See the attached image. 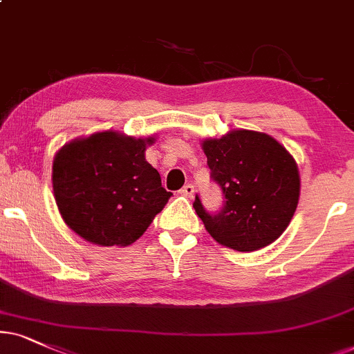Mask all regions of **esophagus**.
<instances>
[{
    "label": "esophagus",
    "instance_id": "esophagus-1",
    "mask_svg": "<svg viewBox=\"0 0 354 354\" xmlns=\"http://www.w3.org/2000/svg\"><path fill=\"white\" fill-rule=\"evenodd\" d=\"M180 194L185 196V198H192V196H194V186H192V185L183 186L180 189Z\"/></svg>",
    "mask_w": 354,
    "mask_h": 354
}]
</instances>
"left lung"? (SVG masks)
<instances>
[{
  "label": "left lung",
  "instance_id": "8db88e82",
  "mask_svg": "<svg viewBox=\"0 0 354 354\" xmlns=\"http://www.w3.org/2000/svg\"><path fill=\"white\" fill-rule=\"evenodd\" d=\"M210 178L221 186L223 205L207 212L196 194V214L210 236L236 252H254L272 243L297 209L301 178L296 160L268 133L232 131L205 138Z\"/></svg>",
  "mask_w": 354,
  "mask_h": 354
}]
</instances>
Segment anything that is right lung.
<instances>
[{
  "label": "right lung",
  "instance_id": "1",
  "mask_svg": "<svg viewBox=\"0 0 354 354\" xmlns=\"http://www.w3.org/2000/svg\"><path fill=\"white\" fill-rule=\"evenodd\" d=\"M153 140L106 131L57 151L53 196L75 234L101 247H127L144 235L173 196L145 160Z\"/></svg>",
  "mask_w": 354,
  "mask_h": 354
}]
</instances>
